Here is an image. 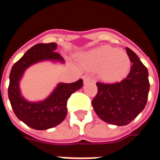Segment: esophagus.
<instances>
[{"label": "esophagus", "instance_id": "obj_1", "mask_svg": "<svg viewBox=\"0 0 160 160\" xmlns=\"http://www.w3.org/2000/svg\"><path fill=\"white\" fill-rule=\"evenodd\" d=\"M83 80L84 83H88V82L92 81V77L89 74H85V75H83Z\"/></svg>", "mask_w": 160, "mask_h": 160}]
</instances>
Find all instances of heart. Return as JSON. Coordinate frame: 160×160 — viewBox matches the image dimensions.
I'll return each mask as SVG.
<instances>
[{
  "mask_svg": "<svg viewBox=\"0 0 160 160\" xmlns=\"http://www.w3.org/2000/svg\"><path fill=\"white\" fill-rule=\"evenodd\" d=\"M88 66L101 68L100 76L106 81L122 80L130 68V60L127 53L111 46H102L87 54L85 57Z\"/></svg>",
  "mask_w": 160,
  "mask_h": 160,
  "instance_id": "obj_1",
  "label": "heart"
}]
</instances>
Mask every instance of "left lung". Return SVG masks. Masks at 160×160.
Instances as JSON below:
<instances>
[{
    "mask_svg": "<svg viewBox=\"0 0 160 160\" xmlns=\"http://www.w3.org/2000/svg\"><path fill=\"white\" fill-rule=\"evenodd\" d=\"M132 62L130 71L121 82H97L98 93L92 101L95 112L105 122L127 125L143 111L149 92L148 68L137 55L126 48Z\"/></svg>",
    "mask_w": 160,
    "mask_h": 160,
    "instance_id": "8db88e82",
    "label": "left lung"
}]
</instances>
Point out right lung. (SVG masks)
Masks as SVG:
<instances>
[{
	"label": "right lung",
	"instance_id": "1",
	"mask_svg": "<svg viewBox=\"0 0 160 160\" xmlns=\"http://www.w3.org/2000/svg\"><path fill=\"white\" fill-rule=\"evenodd\" d=\"M56 42L38 43L14 63L9 75L8 98L16 117L27 126L37 130H44L55 127L62 122L67 116V101L71 94L83 86V80L73 83H60L45 100L31 103L21 96L19 80L24 71L34 63L43 60L63 62L62 57L55 50Z\"/></svg>",
	"mask_w": 160,
	"mask_h": 160
}]
</instances>
